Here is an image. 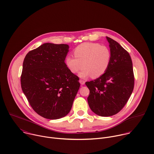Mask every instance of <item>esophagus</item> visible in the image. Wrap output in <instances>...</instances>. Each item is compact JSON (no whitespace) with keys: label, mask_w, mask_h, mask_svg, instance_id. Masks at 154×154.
I'll use <instances>...</instances> for the list:
<instances>
[{"label":"esophagus","mask_w":154,"mask_h":154,"mask_svg":"<svg viewBox=\"0 0 154 154\" xmlns=\"http://www.w3.org/2000/svg\"><path fill=\"white\" fill-rule=\"evenodd\" d=\"M79 82L80 83V84H81L82 85H83L85 84V82L84 80H79Z\"/></svg>","instance_id":"obj_1"}]
</instances>
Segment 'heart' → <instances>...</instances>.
Masks as SVG:
<instances>
[{
  "label": "heart",
  "instance_id": "obj_1",
  "mask_svg": "<svg viewBox=\"0 0 154 154\" xmlns=\"http://www.w3.org/2000/svg\"><path fill=\"white\" fill-rule=\"evenodd\" d=\"M75 58L68 56L65 63L71 72L79 73L81 78L92 76L98 78L108 69L112 60V53L105 46L99 43L84 42L74 50Z\"/></svg>",
  "mask_w": 154,
  "mask_h": 154
}]
</instances>
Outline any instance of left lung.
Here are the masks:
<instances>
[{
    "mask_svg": "<svg viewBox=\"0 0 154 154\" xmlns=\"http://www.w3.org/2000/svg\"><path fill=\"white\" fill-rule=\"evenodd\" d=\"M106 38L112 53L109 66L102 75L85 83L90 90L87 99L91 109L103 117L119 112L134 87L133 64L129 54L116 41Z\"/></svg>",
    "mask_w": 154,
    "mask_h": 154,
    "instance_id": "8db88e82",
    "label": "left lung"
}]
</instances>
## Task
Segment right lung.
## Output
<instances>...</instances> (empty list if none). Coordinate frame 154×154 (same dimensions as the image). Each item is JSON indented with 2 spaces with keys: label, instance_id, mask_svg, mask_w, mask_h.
<instances>
[{
  "label": "right lung",
  "instance_id": "obj_1",
  "mask_svg": "<svg viewBox=\"0 0 154 154\" xmlns=\"http://www.w3.org/2000/svg\"><path fill=\"white\" fill-rule=\"evenodd\" d=\"M68 45L45 43L26 56L21 88L34 111L42 117L57 119L70 112L80 88L79 77L64 60Z\"/></svg>",
  "mask_w": 154,
  "mask_h": 154
}]
</instances>
